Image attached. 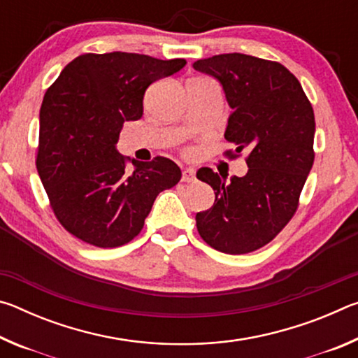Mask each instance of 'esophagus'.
I'll use <instances>...</instances> for the list:
<instances>
[{"mask_svg":"<svg viewBox=\"0 0 358 358\" xmlns=\"http://www.w3.org/2000/svg\"><path fill=\"white\" fill-rule=\"evenodd\" d=\"M181 180L185 181V183H191V181H196V171L191 167H187L183 171V175H181Z\"/></svg>","mask_w":358,"mask_h":358,"instance_id":"1","label":"esophagus"}]
</instances>
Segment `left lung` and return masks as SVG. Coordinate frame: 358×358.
<instances>
[{
  "instance_id": "1",
  "label": "left lung",
  "mask_w": 358,
  "mask_h": 358,
  "mask_svg": "<svg viewBox=\"0 0 358 358\" xmlns=\"http://www.w3.org/2000/svg\"><path fill=\"white\" fill-rule=\"evenodd\" d=\"M192 68L221 83L230 106L224 132L234 153L248 151L245 177L230 183L208 167L197 178L215 191V203L196 215L203 241L226 254L270 243L294 216L314 162V112L300 82L276 62L243 53L197 59ZM227 151V155H234Z\"/></svg>"
}]
</instances>
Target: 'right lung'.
Returning a JSON list of instances; mask_svg holds the SVG:
<instances>
[{
	"label": "right lung",
	"mask_w": 358,
	"mask_h": 358,
	"mask_svg": "<svg viewBox=\"0 0 358 358\" xmlns=\"http://www.w3.org/2000/svg\"><path fill=\"white\" fill-rule=\"evenodd\" d=\"M185 64L138 53H85L47 90L36 167L58 221L85 243H129L157 194L180 181V167L161 156L132 159L129 173L117 142L124 121L142 118L145 90Z\"/></svg>",
	"instance_id": "1"
}]
</instances>
